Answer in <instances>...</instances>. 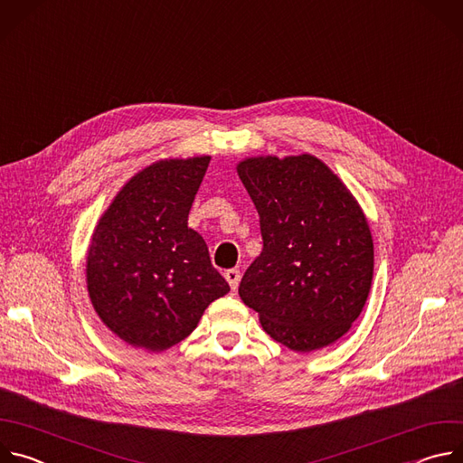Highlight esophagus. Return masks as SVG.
<instances>
[{"instance_id":"34e87169","label":"esophagus","mask_w":463,"mask_h":463,"mask_svg":"<svg viewBox=\"0 0 463 463\" xmlns=\"http://www.w3.org/2000/svg\"><path fill=\"white\" fill-rule=\"evenodd\" d=\"M225 279H227V282H229V286H231L232 291L238 289V284H240V279H241V275H240L238 269H229V271L225 273Z\"/></svg>"}]
</instances>
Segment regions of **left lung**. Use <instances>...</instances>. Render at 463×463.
<instances>
[{"instance_id":"obj_1","label":"left lung","mask_w":463,"mask_h":463,"mask_svg":"<svg viewBox=\"0 0 463 463\" xmlns=\"http://www.w3.org/2000/svg\"><path fill=\"white\" fill-rule=\"evenodd\" d=\"M260 216L263 249L240 298L293 352L341 339L361 315L373 277V241L346 184L309 154L249 157L238 166Z\"/></svg>"}]
</instances>
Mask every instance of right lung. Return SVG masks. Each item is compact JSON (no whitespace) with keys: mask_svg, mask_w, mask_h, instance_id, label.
<instances>
[{"mask_svg":"<svg viewBox=\"0 0 463 463\" xmlns=\"http://www.w3.org/2000/svg\"><path fill=\"white\" fill-rule=\"evenodd\" d=\"M209 156L163 159L131 177L100 216L86 282L100 320L124 343L163 352L188 337L231 291L188 213Z\"/></svg>","mask_w":463,"mask_h":463,"instance_id":"1","label":"right lung"}]
</instances>
